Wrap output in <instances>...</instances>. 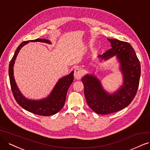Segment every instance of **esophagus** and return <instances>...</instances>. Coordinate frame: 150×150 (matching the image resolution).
Returning a JSON list of instances; mask_svg holds the SVG:
<instances>
[{"label":"esophagus","mask_w":150,"mask_h":150,"mask_svg":"<svg viewBox=\"0 0 150 150\" xmlns=\"http://www.w3.org/2000/svg\"><path fill=\"white\" fill-rule=\"evenodd\" d=\"M83 75V70L81 69L76 68L74 70V76L76 79H80Z\"/></svg>","instance_id":"1"}]
</instances>
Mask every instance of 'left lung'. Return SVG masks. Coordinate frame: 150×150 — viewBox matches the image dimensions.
I'll use <instances>...</instances> for the list:
<instances>
[{
	"label": "left lung",
	"mask_w": 150,
	"mask_h": 150,
	"mask_svg": "<svg viewBox=\"0 0 150 150\" xmlns=\"http://www.w3.org/2000/svg\"><path fill=\"white\" fill-rule=\"evenodd\" d=\"M108 40L112 48L98 55V58L106 60L116 56L123 75V85L115 92L109 94L95 75L87 74L83 77L86 103L98 114H111L128 106L136 95L141 74L140 61L130 44L116 39Z\"/></svg>",
	"instance_id": "8db88e82"
}]
</instances>
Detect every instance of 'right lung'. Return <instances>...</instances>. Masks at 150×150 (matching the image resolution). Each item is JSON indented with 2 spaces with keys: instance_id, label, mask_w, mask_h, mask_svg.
<instances>
[{
  "instance_id": "add662e5",
  "label": "right lung",
  "mask_w": 150,
  "mask_h": 150,
  "mask_svg": "<svg viewBox=\"0 0 150 150\" xmlns=\"http://www.w3.org/2000/svg\"><path fill=\"white\" fill-rule=\"evenodd\" d=\"M29 42H42L51 44V41L46 39H36L21 42L16 49L13 56L10 60L8 68V74L11 89L16 101L23 108L33 114L42 116H50L57 113L64 106L67 93L70 85L73 83L74 71L70 74L59 80L50 95L46 98L40 100H31L26 98L22 95L16 84L13 76V65L16 56L21 47Z\"/></svg>"
}]
</instances>
